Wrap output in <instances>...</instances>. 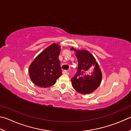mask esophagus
Returning a JSON list of instances; mask_svg holds the SVG:
<instances>
[{
    "label": "esophagus",
    "mask_w": 131,
    "mask_h": 131,
    "mask_svg": "<svg viewBox=\"0 0 131 131\" xmlns=\"http://www.w3.org/2000/svg\"><path fill=\"white\" fill-rule=\"evenodd\" d=\"M63 74H67V75H68V74H69V72H68V71L63 70Z\"/></svg>",
    "instance_id": "34e87169"
}]
</instances>
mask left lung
<instances>
[{
  "label": "left lung",
  "mask_w": 131,
  "mask_h": 131,
  "mask_svg": "<svg viewBox=\"0 0 131 131\" xmlns=\"http://www.w3.org/2000/svg\"><path fill=\"white\" fill-rule=\"evenodd\" d=\"M78 62L76 74L71 79L72 87L83 94L93 93L102 81V72L95 57L87 50L78 49L72 47Z\"/></svg>",
  "instance_id": "left-lung-1"
}]
</instances>
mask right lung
I'll return each instance as SVG.
<instances>
[{
	"label": "right lung",
	"mask_w": 131,
	"mask_h": 131,
	"mask_svg": "<svg viewBox=\"0 0 131 131\" xmlns=\"http://www.w3.org/2000/svg\"><path fill=\"white\" fill-rule=\"evenodd\" d=\"M60 46L53 43L41 52L32 61L29 68L31 81L40 88L50 87L62 75L58 59Z\"/></svg>",
	"instance_id": "obj_1"
}]
</instances>
